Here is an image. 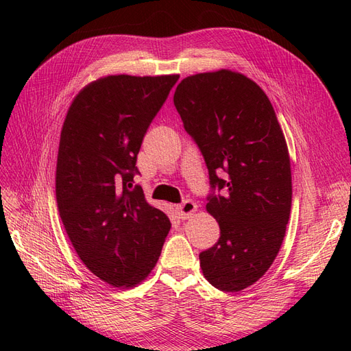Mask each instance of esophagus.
Instances as JSON below:
<instances>
[{
  "mask_svg": "<svg viewBox=\"0 0 351 351\" xmlns=\"http://www.w3.org/2000/svg\"><path fill=\"white\" fill-rule=\"evenodd\" d=\"M177 214H178V217L182 218V219H187V218H190L192 217L195 212L197 210V205L195 204L193 200H184L183 204H180V205H177Z\"/></svg>",
  "mask_w": 351,
  "mask_h": 351,
  "instance_id": "esophagus-1",
  "label": "esophagus"
}]
</instances>
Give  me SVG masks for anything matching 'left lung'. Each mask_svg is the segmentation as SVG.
<instances>
[{"label": "left lung", "instance_id": "8db88e82", "mask_svg": "<svg viewBox=\"0 0 351 351\" xmlns=\"http://www.w3.org/2000/svg\"><path fill=\"white\" fill-rule=\"evenodd\" d=\"M174 105L205 158L210 187L222 190L208 197L221 236L199 254L202 272L221 291H241L269 269L290 218L284 133L267 93L231 70L183 79Z\"/></svg>", "mask_w": 351, "mask_h": 351}]
</instances>
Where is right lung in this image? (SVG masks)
Wrapping results in <instances>:
<instances>
[{
    "label": "right lung",
    "instance_id": "right-lung-1",
    "mask_svg": "<svg viewBox=\"0 0 351 351\" xmlns=\"http://www.w3.org/2000/svg\"><path fill=\"white\" fill-rule=\"evenodd\" d=\"M178 77H101L76 95L62 124L56 174L61 221L86 268L119 289L146 280L171 228L132 183L145 133Z\"/></svg>",
    "mask_w": 351,
    "mask_h": 351
}]
</instances>
